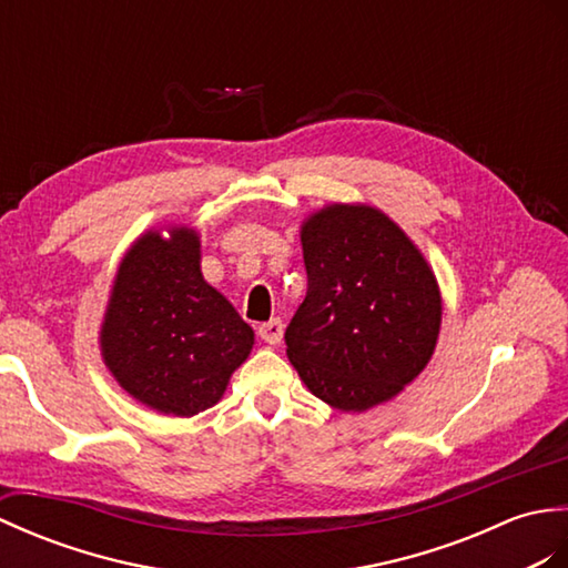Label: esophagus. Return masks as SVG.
<instances>
[{"instance_id":"esophagus-1","label":"esophagus","mask_w":568,"mask_h":568,"mask_svg":"<svg viewBox=\"0 0 568 568\" xmlns=\"http://www.w3.org/2000/svg\"><path fill=\"white\" fill-rule=\"evenodd\" d=\"M257 335L264 339V343H270V345H276L282 339V335H284V323L280 321V318H272V321H267V323H262L260 327H257Z\"/></svg>"}]
</instances>
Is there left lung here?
I'll use <instances>...</instances> for the list:
<instances>
[{
	"label": "left lung",
	"mask_w": 568,
	"mask_h": 568,
	"mask_svg": "<svg viewBox=\"0 0 568 568\" xmlns=\"http://www.w3.org/2000/svg\"><path fill=\"white\" fill-rule=\"evenodd\" d=\"M308 292L286 325L304 384L339 410L394 398L430 359L443 304L427 262L369 206H327L301 231Z\"/></svg>",
	"instance_id": "left-lung-1"
}]
</instances>
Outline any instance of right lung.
I'll list each match as a JSON object with an SVG mask.
<instances>
[{
	"instance_id": "obj_1",
	"label": "right lung",
	"mask_w": 568,
	"mask_h": 568,
	"mask_svg": "<svg viewBox=\"0 0 568 568\" xmlns=\"http://www.w3.org/2000/svg\"><path fill=\"white\" fill-rule=\"evenodd\" d=\"M199 237L148 233L123 257L102 325L119 384L145 406L189 418L216 403L255 333L199 270Z\"/></svg>"
}]
</instances>
